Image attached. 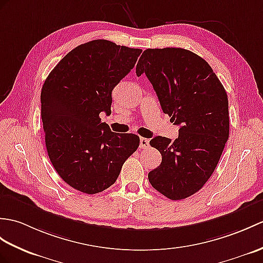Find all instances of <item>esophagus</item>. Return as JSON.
Wrapping results in <instances>:
<instances>
[{
    "instance_id": "esophagus-1",
    "label": "esophagus",
    "mask_w": 263,
    "mask_h": 263,
    "mask_svg": "<svg viewBox=\"0 0 263 263\" xmlns=\"http://www.w3.org/2000/svg\"><path fill=\"white\" fill-rule=\"evenodd\" d=\"M140 148L148 149L149 148V140L145 138H140Z\"/></svg>"
}]
</instances>
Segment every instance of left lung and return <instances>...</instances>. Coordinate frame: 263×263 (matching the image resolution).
<instances>
[{
  "label": "left lung",
  "instance_id": "obj_1",
  "mask_svg": "<svg viewBox=\"0 0 263 263\" xmlns=\"http://www.w3.org/2000/svg\"><path fill=\"white\" fill-rule=\"evenodd\" d=\"M136 72L148 77L163 113L180 126L174 141H150L162 157L148 175L150 184L169 199L187 198L210 179L229 139L227 91L203 58L182 48L146 49Z\"/></svg>",
  "mask_w": 263,
  "mask_h": 263
}]
</instances>
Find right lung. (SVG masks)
<instances>
[{"label":"right lung","mask_w":263,"mask_h":263,"mask_svg":"<svg viewBox=\"0 0 263 263\" xmlns=\"http://www.w3.org/2000/svg\"><path fill=\"white\" fill-rule=\"evenodd\" d=\"M141 49L91 40L60 60L41 89V120L53 168L85 194L105 191L117 181L140 138L115 133L101 122L111 114L112 90L136 65Z\"/></svg>","instance_id":"right-lung-1"}]
</instances>
